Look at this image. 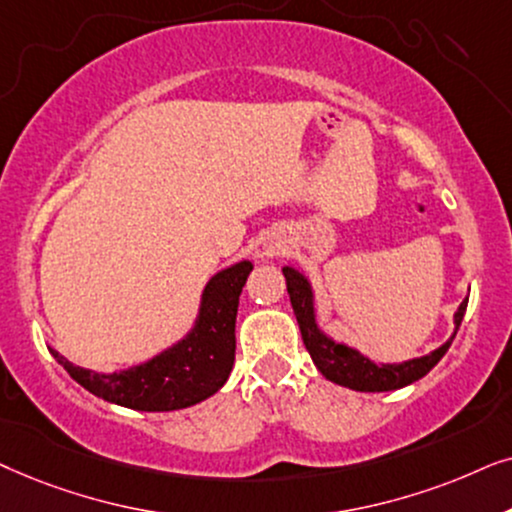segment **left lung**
Masks as SVG:
<instances>
[{
  "mask_svg": "<svg viewBox=\"0 0 512 512\" xmlns=\"http://www.w3.org/2000/svg\"><path fill=\"white\" fill-rule=\"evenodd\" d=\"M283 276H285V285H288V295H290L292 309H295L299 330H302L306 351L311 353V360L316 363L320 374H323L325 379L335 381L339 386L353 388V391H365V393L403 388L407 384H412V381L426 377V374L440 363V358L445 356L449 344H452L454 339L452 337L447 344H442L440 349H435L424 358L407 360V363H400V365H377L374 360L365 358L363 353H358L356 349H349V346L337 344L332 342L330 337H325L323 332L318 330L316 316H313V295H311L309 281L290 267L283 269ZM466 306H468V297L463 299L459 311L454 313L456 327L461 325Z\"/></svg>",
  "mask_w": 512,
  "mask_h": 512,
  "instance_id": "1",
  "label": "left lung"
}]
</instances>
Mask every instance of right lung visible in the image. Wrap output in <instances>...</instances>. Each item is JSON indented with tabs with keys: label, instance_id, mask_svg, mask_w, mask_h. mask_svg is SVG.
Returning <instances> with one entry per match:
<instances>
[{
	"label": "right lung",
	"instance_id": "add662e5",
	"mask_svg": "<svg viewBox=\"0 0 512 512\" xmlns=\"http://www.w3.org/2000/svg\"><path fill=\"white\" fill-rule=\"evenodd\" d=\"M250 271V262H238L210 278L192 335L145 365L119 374H98L72 365L51 349L53 358L77 384L109 403L140 412L192 407L220 391L229 379L236 356L238 297Z\"/></svg>",
	"mask_w": 512,
	"mask_h": 512
}]
</instances>
